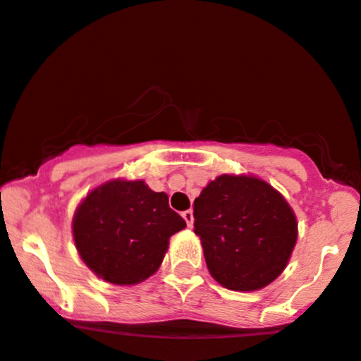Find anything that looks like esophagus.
Segmentation results:
<instances>
[{
    "label": "esophagus",
    "instance_id": "1",
    "mask_svg": "<svg viewBox=\"0 0 361 361\" xmlns=\"http://www.w3.org/2000/svg\"><path fill=\"white\" fill-rule=\"evenodd\" d=\"M181 216H183V219L187 221L188 228H192V226H193V212L192 211H185L183 214H181Z\"/></svg>",
    "mask_w": 361,
    "mask_h": 361
}]
</instances>
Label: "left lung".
Wrapping results in <instances>:
<instances>
[{
  "mask_svg": "<svg viewBox=\"0 0 361 361\" xmlns=\"http://www.w3.org/2000/svg\"><path fill=\"white\" fill-rule=\"evenodd\" d=\"M195 235L205 264L221 286L257 291L286 269L298 223L286 199L267 181L221 174L195 202Z\"/></svg>",
  "mask_w": 361,
  "mask_h": 361,
  "instance_id": "1",
  "label": "left lung"
}]
</instances>
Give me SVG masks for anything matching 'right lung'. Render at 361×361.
<instances>
[{
  "label": "right lung",
  "mask_w": 361,
  "mask_h": 361,
  "mask_svg": "<svg viewBox=\"0 0 361 361\" xmlns=\"http://www.w3.org/2000/svg\"><path fill=\"white\" fill-rule=\"evenodd\" d=\"M185 226L164 192L142 180H111L87 193L71 229L87 267L111 284L128 286L159 269L169 238Z\"/></svg>",
  "instance_id": "1"
}]
</instances>
